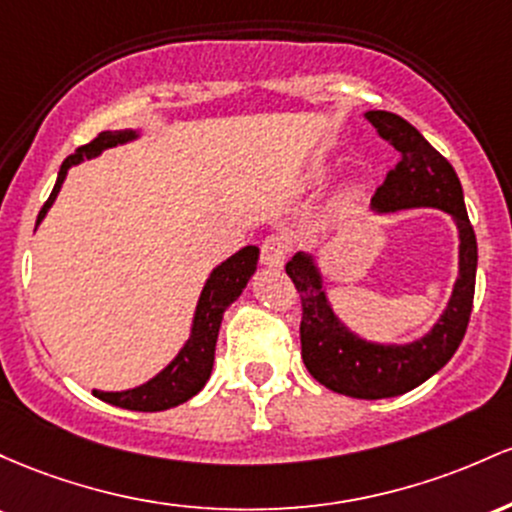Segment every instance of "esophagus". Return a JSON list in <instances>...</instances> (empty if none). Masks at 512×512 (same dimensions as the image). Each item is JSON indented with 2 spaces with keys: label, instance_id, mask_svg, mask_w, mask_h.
Here are the masks:
<instances>
[{
  "label": "esophagus",
  "instance_id": "1",
  "mask_svg": "<svg viewBox=\"0 0 512 512\" xmlns=\"http://www.w3.org/2000/svg\"><path fill=\"white\" fill-rule=\"evenodd\" d=\"M287 251H290V241L285 234H271L261 244V263L268 268H280L285 263Z\"/></svg>",
  "mask_w": 512,
  "mask_h": 512
}]
</instances>
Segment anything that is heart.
I'll list each match as a JSON object with an SVG mask.
<instances>
[{
    "label": "heart",
    "mask_w": 512,
    "mask_h": 512,
    "mask_svg": "<svg viewBox=\"0 0 512 512\" xmlns=\"http://www.w3.org/2000/svg\"><path fill=\"white\" fill-rule=\"evenodd\" d=\"M324 176H326V171L324 169H317V171H314V179H324Z\"/></svg>",
    "instance_id": "heart-1"
}]
</instances>
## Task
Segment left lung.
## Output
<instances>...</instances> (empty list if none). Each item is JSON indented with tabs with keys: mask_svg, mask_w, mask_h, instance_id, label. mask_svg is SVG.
<instances>
[{
	"mask_svg": "<svg viewBox=\"0 0 512 512\" xmlns=\"http://www.w3.org/2000/svg\"><path fill=\"white\" fill-rule=\"evenodd\" d=\"M365 118L382 140L399 152V164L372 198L375 215L435 208L457 227V280L445 309L421 338L406 343L367 341L333 312L326 278L309 251H297L285 273L302 297V360L309 375L326 389L353 399H389L416 389L442 370L467 331L476 283V237L464 208L462 183L455 169L411 123L396 113L367 111Z\"/></svg>",
	"mask_w": 512,
	"mask_h": 512,
	"instance_id": "obj_1",
	"label": "left lung"
}]
</instances>
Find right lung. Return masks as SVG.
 Returning <instances> with one entry per match:
<instances>
[{"label": "right lung", "instance_id": "add662e5", "mask_svg": "<svg viewBox=\"0 0 512 512\" xmlns=\"http://www.w3.org/2000/svg\"><path fill=\"white\" fill-rule=\"evenodd\" d=\"M140 135V130L132 128L106 130L101 132L96 140H91L89 145L79 147L77 152L70 154V157L62 162L60 171H57L55 188L53 193H50L48 203H45L43 210L38 212L36 227L45 220L48 210L53 208L57 193H60L62 183L67 179V171H70L72 166L82 164L84 159L99 157L101 152H106V149L111 147L128 145V142L140 140ZM256 263L258 246H244L237 254L229 256L227 261H222L220 266L212 268L203 290H200L198 304H195L188 341L183 343L179 353L174 355V360H171L164 370H159L152 380H147L145 384H137V387L132 389H123V392H101V389H94V396H99L106 404L120 406V409L128 411H166L183 404V401L193 399L212 375L217 333H220L225 309L234 300H239L244 287L249 285L251 275L256 273Z\"/></svg>", "mask_w": 512, "mask_h": 512}]
</instances>
